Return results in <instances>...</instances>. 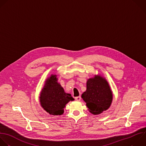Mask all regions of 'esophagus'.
I'll list each match as a JSON object with an SVG mask.
<instances>
[{
	"mask_svg": "<svg viewBox=\"0 0 146 146\" xmlns=\"http://www.w3.org/2000/svg\"><path fill=\"white\" fill-rule=\"evenodd\" d=\"M81 99V98L80 96H78V97H76V98H75V100H77V101H80Z\"/></svg>",
	"mask_w": 146,
	"mask_h": 146,
	"instance_id": "obj_1",
	"label": "esophagus"
}]
</instances>
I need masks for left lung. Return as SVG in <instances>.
Instances as JSON below:
<instances>
[{"instance_id":"1","label":"left lung","mask_w":146,"mask_h":146,"mask_svg":"<svg viewBox=\"0 0 146 146\" xmlns=\"http://www.w3.org/2000/svg\"><path fill=\"white\" fill-rule=\"evenodd\" d=\"M81 98L91 113L99 115L110 108L113 94L107 81L100 76H95L88 80L86 90Z\"/></svg>"}]
</instances>
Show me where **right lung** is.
Returning <instances> with one entry per match:
<instances>
[{"label": "right lung", "instance_id": "obj_1", "mask_svg": "<svg viewBox=\"0 0 146 146\" xmlns=\"http://www.w3.org/2000/svg\"><path fill=\"white\" fill-rule=\"evenodd\" d=\"M57 80V76L54 74L47 78L39 96L42 107L52 115H62L66 104L74 100L70 94L65 92Z\"/></svg>", "mask_w": 146, "mask_h": 146}]
</instances>
